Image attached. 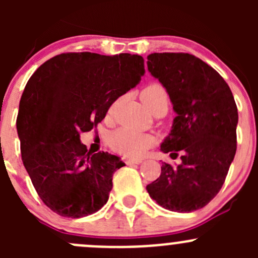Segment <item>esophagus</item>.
<instances>
[{"instance_id": "obj_1", "label": "esophagus", "mask_w": 258, "mask_h": 258, "mask_svg": "<svg viewBox=\"0 0 258 258\" xmlns=\"http://www.w3.org/2000/svg\"><path fill=\"white\" fill-rule=\"evenodd\" d=\"M124 162H126V165H140V163L144 162V160H141V158H126Z\"/></svg>"}]
</instances>
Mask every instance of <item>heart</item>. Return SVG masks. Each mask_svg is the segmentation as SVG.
Instances as JSON below:
<instances>
[{
    "mask_svg": "<svg viewBox=\"0 0 258 258\" xmlns=\"http://www.w3.org/2000/svg\"><path fill=\"white\" fill-rule=\"evenodd\" d=\"M141 98L148 110H151V107L157 102L167 100V95L162 86L158 83H151L142 90ZM155 142L156 139L152 135L135 131V130L126 128V127L116 130L110 136L111 147L123 155L131 156V157L142 156L151 146L155 145Z\"/></svg>",
    "mask_w": 258,
    "mask_h": 258,
    "instance_id": "heart-1",
    "label": "heart"
}]
</instances>
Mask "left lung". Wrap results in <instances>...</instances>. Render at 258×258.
<instances>
[{"instance_id": "obj_1", "label": "left lung", "mask_w": 258, "mask_h": 258, "mask_svg": "<svg viewBox=\"0 0 258 258\" xmlns=\"http://www.w3.org/2000/svg\"><path fill=\"white\" fill-rule=\"evenodd\" d=\"M147 69L166 88L173 105L170 135L161 151L182 163H162L161 175L147 184L148 195L163 209L192 212L220 192L237 148L238 112L226 81L189 53H151Z\"/></svg>"}]
</instances>
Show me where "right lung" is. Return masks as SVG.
Segmentation results:
<instances>
[{
	"label": "right lung",
	"mask_w": 258,
	"mask_h": 258,
	"mask_svg": "<svg viewBox=\"0 0 258 258\" xmlns=\"http://www.w3.org/2000/svg\"><path fill=\"white\" fill-rule=\"evenodd\" d=\"M144 63L139 54L61 53L28 80L16 121L21 156L40 199L59 216L85 217L107 202L113 172L124 163L107 152H87L80 134L139 85Z\"/></svg>",
	"instance_id": "add662e5"
}]
</instances>
